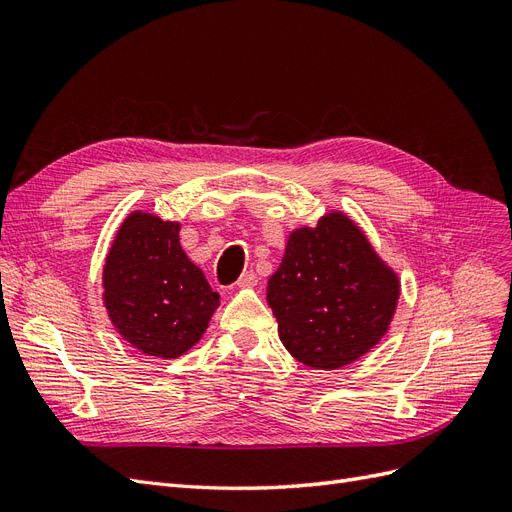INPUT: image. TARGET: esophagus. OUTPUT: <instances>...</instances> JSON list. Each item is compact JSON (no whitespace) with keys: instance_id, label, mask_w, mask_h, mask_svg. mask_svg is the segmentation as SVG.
Returning a JSON list of instances; mask_svg holds the SVG:
<instances>
[{"instance_id":"1","label":"esophagus","mask_w":512,"mask_h":512,"mask_svg":"<svg viewBox=\"0 0 512 512\" xmlns=\"http://www.w3.org/2000/svg\"><path fill=\"white\" fill-rule=\"evenodd\" d=\"M256 284H258V277H256L254 271H245V273L239 277V282H237L239 288H254Z\"/></svg>"}]
</instances>
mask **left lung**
Returning a JSON list of instances; mask_svg holds the SVG:
<instances>
[{"label": "left lung", "mask_w": 512, "mask_h": 512, "mask_svg": "<svg viewBox=\"0 0 512 512\" xmlns=\"http://www.w3.org/2000/svg\"><path fill=\"white\" fill-rule=\"evenodd\" d=\"M397 299V275L344 213L294 230L267 286L282 344L314 369H339L374 348Z\"/></svg>", "instance_id": "1"}]
</instances>
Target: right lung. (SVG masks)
<instances>
[{
    "label": "right lung",
    "instance_id": "right-lung-1",
    "mask_svg": "<svg viewBox=\"0 0 512 512\" xmlns=\"http://www.w3.org/2000/svg\"><path fill=\"white\" fill-rule=\"evenodd\" d=\"M179 224L134 211L117 230L104 265V305L128 344L177 359L200 337L220 305L179 243Z\"/></svg>",
    "mask_w": 512,
    "mask_h": 512
}]
</instances>
